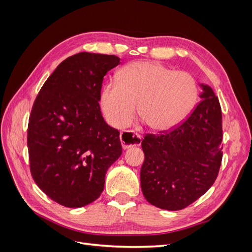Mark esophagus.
<instances>
[{
    "label": "esophagus",
    "instance_id": "esophagus-1",
    "mask_svg": "<svg viewBox=\"0 0 252 252\" xmlns=\"http://www.w3.org/2000/svg\"><path fill=\"white\" fill-rule=\"evenodd\" d=\"M120 140H121V144L123 149H128L133 146H140L142 142L141 135L138 133H134L133 131H130V130L121 132Z\"/></svg>",
    "mask_w": 252,
    "mask_h": 252
}]
</instances>
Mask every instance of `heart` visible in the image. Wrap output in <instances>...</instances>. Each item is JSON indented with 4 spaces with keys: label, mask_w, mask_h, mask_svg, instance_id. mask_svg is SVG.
Listing matches in <instances>:
<instances>
[{
    "label": "heart",
    "mask_w": 252,
    "mask_h": 252,
    "mask_svg": "<svg viewBox=\"0 0 252 252\" xmlns=\"http://www.w3.org/2000/svg\"><path fill=\"white\" fill-rule=\"evenodd\" d=\"M116 82L103 87L100 104L106 120L118 128L131 123L138 106L150 129L170 131L191 113L199 94L191 74L158 62L128 64L119 70Z\"/></svg>",
    "instance_id": "b5f03b06"
}]
</instances>
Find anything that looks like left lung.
I'll list each match as a JSON object with an SVG mask.
<instances>
[{
  "instance_id": "1",
  "label": "left lung",
  "mask_w": 252,
  "mask_h": 252,
  "mask_svg": "<svg viewBox=\"0 0 252 252\" xmlns=\"http://www.w3.org/2000/svg\"><path fill=\"white\" fill-rule=\"evenodd\" d=\"M201 102L183 123L142 141L140 179L145 199L166 210H180L215 183L222 162V111L212 88L200 84Z\"/></svg>"
}]
</instances>
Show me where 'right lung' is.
<instances>
[{
	"instance_id": "add662e5",
	"label": "right lung",
	"mask_w": 252,
	"mask_h": 252,
	"mask_svg": "<svg viewBox=\"0 0 252 252\" xmlns=\"http://www.w3.org/2000/svg\"><path fill=\"white\" fill-rule=\"evenodd\" d=\"M120 58L80 52L44 83L28 123L30 172L51 200L79 208L101 195L105 174L122 155L120 131L100 108L103 78Z\"/></svg>"
}]
</instances>
